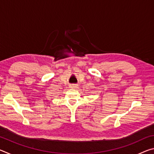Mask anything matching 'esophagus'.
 <instances>
[{
	"label": "esophagus",
	"mask_w": 154,
	"mask_h": 154,
	"mask_svg": "<svg viewBox=\"0 0 154 154\" xmlns=\"http://www.w3.org/2000/svg\"><path fill=\"white\" fill-rule=\"evenodd\" d=\"M78 87V85H77V84H71V85H70V86H69V88H77Z\"/></svg>",
	"instance_id": "obj_1"
}]
</instances>
